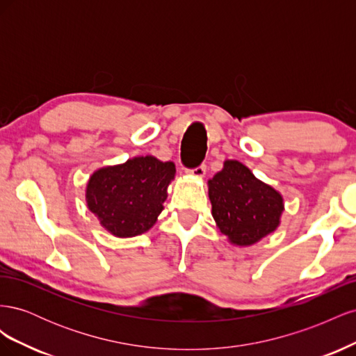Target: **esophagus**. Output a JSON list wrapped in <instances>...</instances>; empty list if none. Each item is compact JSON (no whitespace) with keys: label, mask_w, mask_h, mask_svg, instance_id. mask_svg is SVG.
<instances>
[{"label":"esophagus","mask_w":356,"mask_h":356,"mask_svg":"<svg viewBox=\"0 0 356 356\" xmlns=\"http://www.w3.org/2000/svg\"><path fill=\"white\" fill-rule=\"evenodd\" d=\"M204 174H207V166H204V165H200V166H197L196 169L187 170V175L195 177V178H203Z\"/></svg>","instance_id":"esophagus-1"}]
</instances>
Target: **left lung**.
I'll return each instance as SVG.
<instances>
[{"label":"left lung","instance_id":"obj_1","mask_svg":"<svg viewBox=\"0 0 356 356\" xmlns=\"http://www.w3.org/2000/svg\"><path fill=\"white\" fill-rule=\"evenodd\" d=\"M212 217L234 246H251L281 225L284 197L238 160H224L208 181Z\"/></svg>","mask_w":356,"mask_h":356}]
</instances>
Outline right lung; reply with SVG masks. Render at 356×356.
I'll use <instances>...</instances> for the list:
<instances>
[{"instance_id":"1","label":"right lung","mask_w":356,"mask_h":356,"mask_svg":"<svg viewBox=\"0 0 356 356\" xmlns=\"http://www.w3.org/2000/svg\"><path fill=\"white\" fill-rule=\"evenodd\" d=\"M175 174L174 161L149 154L104 166L88 181L86 203L106 232L120 239L135 238L157 222Z\"/></svg>"}]
</instances>
